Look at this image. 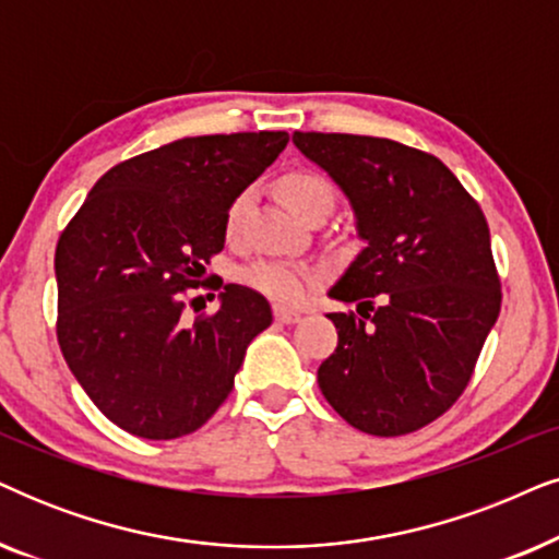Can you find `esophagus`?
Segmentation results:
<instances>
[{"instance_id": "1", "label": "esophagus", "mask_w": 559, "mask_h": 559, "mask_svg": "<svg viewBox=\"0 0 559 559\" xmlns=\"http://www.w3.org/2000/svg\"><path fill=\"white\" fill-rule=\"evenodd\" d=\"M274 321H280V323H297V321H302V313L277 306V308H274Z\"/></svg>"}]
</instances>
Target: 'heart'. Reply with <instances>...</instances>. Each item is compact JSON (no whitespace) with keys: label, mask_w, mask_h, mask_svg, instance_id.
Returning <instances> with one entry per match:
<instances>
[{"label":"heart","mask_w":559,"mask_h":559,"mask_svg":"<svg viewBox=\"0 0 559 559\" xmlns=\"http://www.w3.org/2000/svg\"><path fill=\"white\" fill-rule=\"evenodd\" d=\"M280 194H282V200H285V205L293 210L295 215H302L318 200H333L331 185L313 171H293V174H287V177H282ZM249 202H251V192H241L234 202H230V207L226 213L228 236H234L238 226H241ZM241 280L249 287L259 289V293H264L266 297H272V300L297 302L302 295L308 293L310 282H313V274H310L306 266L262 259V262H253L249 266H243Z\"/></svg>","instance_id":"obj_1"}]
</instances>
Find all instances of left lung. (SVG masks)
Returning a JSON list of instances; mask_svg holds the SVG:
<instances>
[{"label": "left lung", "instance_id": "left-lung-1", "mask_svg": "<svg viewBox=\"0 0 559 559\" xmlns=\"http://www.w3.org/2000/svg\"><path fill=\"white\" fill-rule=\"evenodd\" d=\"M293 143L329 174L365 249L329 297L338 346L318 388L354 429L401 437L431 424L467 388L501 313V282L483 210L424 151L372 135L300 133Z\"/></svg>", "mask_w": 559, "mask_h": 559}]
</instances>
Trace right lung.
Here are the masks:
<instances>
[{
    "instance_id": "1",
    "label": "right lung",
    "mask_w": 559,
    "mask_h": 559,
    "mask_svg": "<svg viewBox=\"0 0 559 559\" xmlns=\"http://www.w3.org/2000/svg\"><path fill=\"white\" fill-rule=\"evenodd\" d=\"M285 130L179 138L92 187L56 246L58 344L92 403L128 433L177 439L226 401L272 308L226 285L217 313L182 293L226 246V213L285 151Z\"/></svg>"
}]
</instances>
